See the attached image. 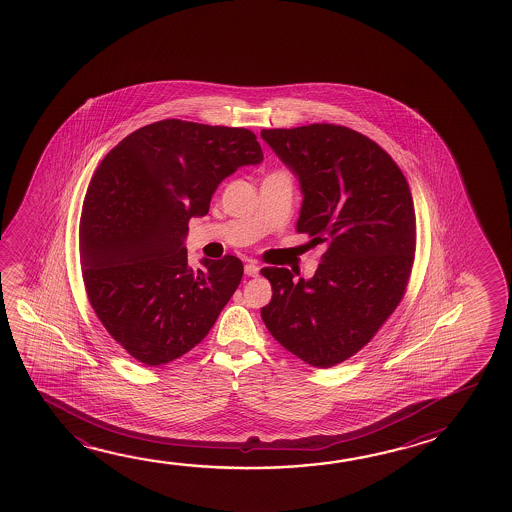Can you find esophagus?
<instances>
[{
	"label": "esophagus",
	"instance_id": "34e87169",
	"mask_svg": "<svg viewBox=\"0 0 512 512\" xmlns=\"http://www.w3.org/2000/svg\"><path fill=\"white\" fill-rule=\"evenodd\" d=\"M244 273H246L248 277H257V275H259V266H257L255 262H248V264L244 266Z\"/></svg>",
	"mask_w": 512,
	"mask_h": 512
}]
</instances>
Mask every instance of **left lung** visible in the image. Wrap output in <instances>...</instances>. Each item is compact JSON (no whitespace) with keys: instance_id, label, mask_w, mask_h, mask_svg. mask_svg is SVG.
<instances>
[{"instance_id":"obj_1","label":"left lung","mask_w":512,"mask_h":512,"mask_svg":"<svg viewBox=\"0 0 512 512\" xmlns=\"http://www.w3.org/2000/svg\"><path fill=\"white\" fill-rule=\"evenodd\" d=\"M260 135L302 184L296 230L327 244L310 280L260 269L273 289L260 316L285 350L330 368L361 352L405 296L416 252L411 189L391 155L348 126Z\"/></svg>"}]
</instances>
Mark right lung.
<instances>
[{
    "instance_id": "add662e5",
    "label": "right lung",
    "mask_w": 512,
    "mask_h": 512,
    "mask_svg": "<svg viewBox=\"0 0 512 512\" xmlns=\"http://www.w3.org/2000/svg\"><path fill=\"white\" fill-rule=\"evenodd\" d=\"M264 159L248 128L162 119L114 146L94 171L80 218L85 293L110 337L146 366L202 343L243 278L234 255L189 268V219L219 182Z\"/></svg>"
}]
</instances>
